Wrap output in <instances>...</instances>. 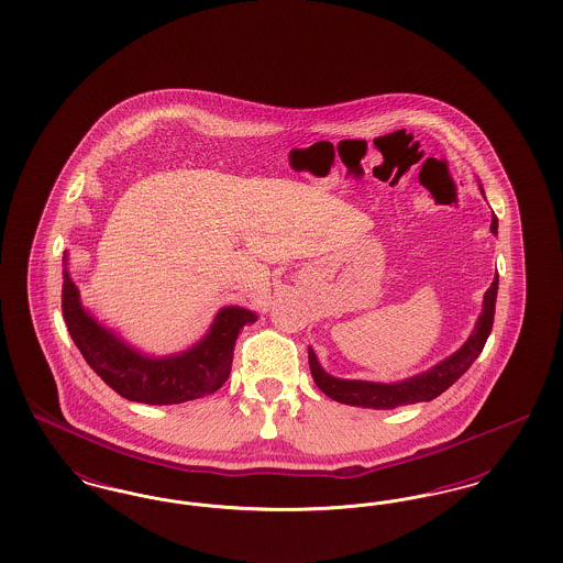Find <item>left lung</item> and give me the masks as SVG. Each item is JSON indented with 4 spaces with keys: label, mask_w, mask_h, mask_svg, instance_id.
<instances>
[{
    "label": "left lung",
    "mask_w": 563,
    "mask_h": 563,
    "mask_svg": "<svg viewBox=\"0 0 563 563\" xmlns=\"http://www.w3.org/2000/svg\"><path fill=\"white\" fill-rule=\"evenodd\" d=\"M492 234H498V219L492 217ZM496 295H498V274L492 287L483 295V310L475 322L473 333L468 340L455 350L452 356L443 358L424 374L407 377L401 382L379 384V382H365V379H342L329 375L321 367L314 350L308 349L310 372L322 393L333 401L354 405V407H369V409H395L399 405L411 402L432 401L441 393H445L455 379L475 363L482 354L483 346L492 333L494 324V310H496Z\"/></svg>",
    "instance_id": "obj_1"
}]
</instances>
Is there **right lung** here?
<instances>
[{"instance_id":"right-lung-1","label":"right lung","mask_w":563,"mask_h":563,"mask_svg":"<svg viewBox=\"0 0 563 563\" xmlns=\"http://www.w3.org/2000/svg\"><path fill=\"white\" fill-rule=\"evenodd\" d=\"M63 266L60 308L69 335L92 372L129 401L175 405L213 395L232 369L239 331L257 321V314L246 308L225 306L217 312L209 333L191 349L150 356L126 344L81 306L80 291L67 269V251Z\"/></svg>"}]
</instances>
